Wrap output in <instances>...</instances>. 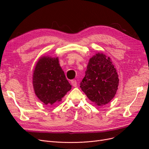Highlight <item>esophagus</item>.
I'll list each match as a JSON object with an SVG mask.
<instances>
[{
  "instance_id": "esophagus-1",
  "label": "esophagus",
  "mask_w": 149,
  "mask_h": 149,
  "mask_svg": "<svg viewBox=\"0 0 149 149\" xmlns=\"http://www.w3.org/2000/svg\"><path fill=\"white\" fill-rule=\"evenodd\" d=\"M71 84L74 87L77 86V82H76V80H71Z\"/></svg>"
}]
</instances>
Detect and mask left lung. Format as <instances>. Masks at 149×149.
I'll return each mask as SVG.
<instances>
[{
  "mask_svg": "<svg viewBox=\"0 0 149 149\" xmlns=\"http://www.w3.org/2000/svg\"><path fill=\"white\" fill-rule=\"evenodd\" d=\"M80 88L91 101L105 105L113 98L119 85L118 74L110 58L97 53L89 60Z\"/></svg>",
  "mask_w": 149,
  "mask_h": 149,
  "instance_id": "left-lung-1",
  "label": "left lung"
}]
</instances>
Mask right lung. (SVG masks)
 <instances>
[{"mask_svg":"<svg viewBox=\"0 0 149 149\" xmlns=\"http://www.w3.org/2000/svg\"><path fill=\"white\" fill-rule=\"evenodd\" d=\"M33 84L36 95L46 105L60 101L71 89L58 58H40L34 70Z\"/></svg>","mask_w":149,"mask_h":149,"instance_id":"obj_1","label":"right lung"}]
</instances>
